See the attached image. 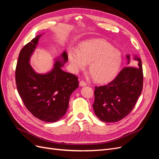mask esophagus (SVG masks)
Here are the masks:
<instances>
[{
    "label": "esophagus",
    "mask_w": 159,
    "mask_h": 159,
    "mask_svg": "<svg viewBox=\"0 0 159 159\" xmlns=\"http://www.w3.org/2000/svg\"><path fill=\"white\" fill-rule=\"evenodd\" d=\"M80 86H85V85H87V83H86L85 81L84 80H81L80 82Z\"/></svg>",
    "instance_id": "obj_1"
}]
</instances>
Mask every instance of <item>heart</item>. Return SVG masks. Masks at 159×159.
Listing matches in <instances>:
<instances>
[{
	"instance_id": "obj_1",
	"label": "heart",
	"mask_w": 159,
	"mask_h": 159,
	"mask_svg": "<svg viewBox=\"0 0 159 159\" xmlns=\"http://www.w3.org/2000/svg\"><path fill=\"white\" fill-rule=\"evenodd\" d=\"M69 60L75 71L84 70L89 64V71L99 83L112 80L121 64L122 56L118 50L102 40H93L81 44L78 52L71 50Z\"/></svg>"
}]
</instances>
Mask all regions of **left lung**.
Segmentation results:
<instances>
[{
	"label": "left lung",
	"mask_w": 159,
	"mask_h": 159,
	"mask_svg": "<svg viewBox=\"0 0 159 159\" xmlns=\"http://www.w3.org/2000/svg\"><path fill=\"white\" fill-rule=\"evenodd\" d=\"M129 60V56H127ZM135 66H125L113 81L95 87L93 108L101 121L115 123L128 115L133 109L143 85L141 60L135 57ZM129 65V61L128 62Z\"/></svg>",
	"instance_id": "8db88e82"
}]
</instances>
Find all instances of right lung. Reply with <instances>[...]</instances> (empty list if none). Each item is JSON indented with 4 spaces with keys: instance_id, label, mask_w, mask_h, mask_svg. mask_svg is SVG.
I'll list each match as a JSON object with an SVG mask.
<instances>
[{
    "instance_id": "1",
    "label": "right lung",
    "mask_w": 159,
    "mask_h": 159,
    "mask_svg": "<svg viewBox=\"0 0 159 159\" xmlns=\"http://www.w3.org/2000/svg\"><path fill=\"white\" fill-rule=\"evenodd\" d=\"M41 35L24 46L19 54L15 71L18 92L27 109L41 121L56 122L66 114L69 99L78 88V77L61 70L68 60L64 52L53 70L46 74H36L29 64Z\"/></svg>"
}]
</instances>
